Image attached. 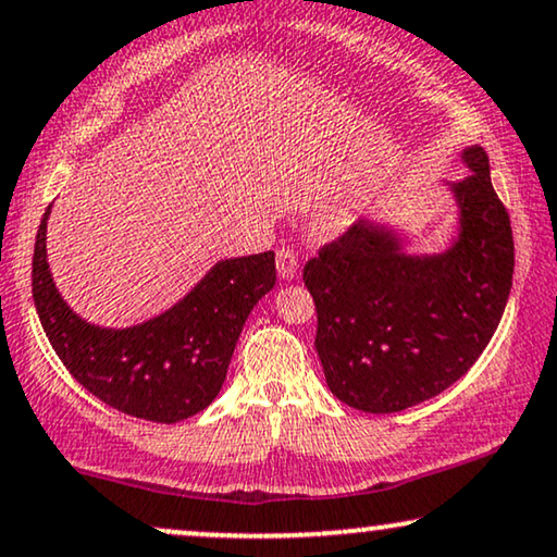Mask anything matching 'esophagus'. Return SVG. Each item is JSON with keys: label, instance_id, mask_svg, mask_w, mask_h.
<instances>
[{"label": "esophagus", "instance_id": "esophagus-1", "mask_svg": "<svg viewBox=\"0 0 557 557\" xmlns=\"http://www.w3.org/2000/svg\"><path fill=\"white\" fill-rule=\"evenodd\" d=\"M276 271L284 281H292L296 276V271H299V256H296L294 250L281 248L276 252Z\"/></svg>", "mask_w": 557, "mask_h": 557}]
</instances>
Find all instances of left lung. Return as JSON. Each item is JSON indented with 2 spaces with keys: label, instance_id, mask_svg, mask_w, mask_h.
<instances>
[{
  "label": "left lung",
  "instance_id": "left-lung-1",
  "mask_svg": "<svg viewBox=\"0 0 557 557\" xmlns=\"http://www.w3.org/2000/svg\"><path fill=\"white\" fill-rule=\"evenodd\" d=\"M460 163L466 176L443 184L455 225L437 250H411V230L366 216L305 265L317 356L352 409L392 414L443 394L499 327L515 276L509 214L483 148Z\"/></svg>",
  "mask_w": 557,
  "mask_h": 557
}]
</instances>
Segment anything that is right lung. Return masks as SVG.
Wrapping results in <instances>:
<instances>
[{
	"label": "right lung",
	"mask_w": 557,
	"mask_h": 557,
	"mask_svg": "<svg viewBox=\"0 0 557 557\" xmlns=\"http://www.w3.org/2000/svg\"><path fill=\"white\" fill-rule=\"evenodd\" d=\"M48 216L33 256V299L55 356L97 399L129 417L182 422L207 409L252 307L276 286L273 250L222 258L165 312L129 327L84 320L58 292L48 265Z\"/></svg>",
	"instance_id": "1"
}]
</instances>
